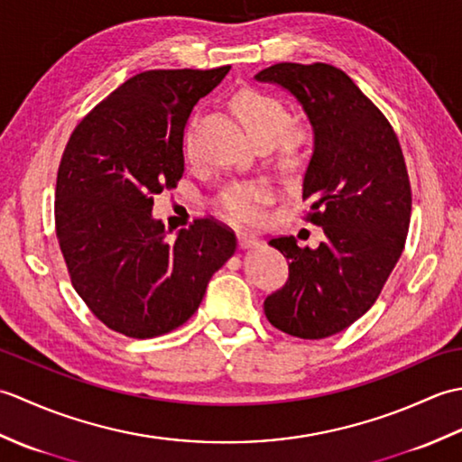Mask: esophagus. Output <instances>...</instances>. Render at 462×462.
<instances>
[{
	"label": "esophagus",
	"mask_w": 462,
	"mask_h": 462,
	"mask_svg": "<svg viewBox=\"0 0 462 462\" xmlns=\"http://www.w3.org/2000/svg\"><path fill=\"white\" fill-rule=\"evenodd\" d=\"M238 244H240V248H256L260 240L256 236H250V234L238 232Z\"/></svg>",
	"instance_id": "34e87169"
}]
</instances>
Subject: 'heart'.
<instances>
[{
    "mask_svg": "<svg viewBox=\"0 0 462 462\" xmlns=\"http://www.w3.org/2000/svg\"><path fill=\"white\" fill-rule=\"evenodd\" d=\"M232 111L254 143L276 141L283 156H296L308 143V131L300 125H288L290 111L280 99L256 89H242L232 95ZM184 154L192 156L190 131L184 134ZM270 200V186L262 180L232 182L224 186L214 206L224 218L238 224H256Z\"/></svg>",
    "mask_w": 462,
    "mask_h": 462,
    "instance_id": "obj_1",
    "label": "heart"
}]
</instances>
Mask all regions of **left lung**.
<instances>
[{
	"mask_svg": "<svg viewBox=\"0 0 462 462\" xmlns=\"http://www.w3.org/2000/svg\"><path fill=\"white\" fill-rule=\"evenodd\" d=\"M298 97L316 133L303 180V220L326 240L300 248L293 236L270 244L288 258V280L263 300L273 328L323 339L357 321L385 286L405 248L411 182L393 126L341 69L276 63L256 75Z\"/></svg>",
	"mask_w": 462,
	"mask_h": 462,
	"instance_id": "8db88e82",
	"label": "left lung"
}]
</instances>
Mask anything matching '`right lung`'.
<instances>
[{"label": "right lung", "instance_id": "obj_1", "mask_svg": "<svg viewBox=\"0 0 462 462\" xmlns=\"http://www.w3.org/2000/svg\"><path fill=\"white\" fill-rule=\"evenodd\" d=\"M230 65L152 69L131 77L77 123L59 162L55 234L69 278L93 316L133 339L164 336L199 310L236 236L212 216L179 238L154 222V196L184 172L192 106Z\"/></svg>", "mask_w": 462, "mask_h": 462}]
</instances>
